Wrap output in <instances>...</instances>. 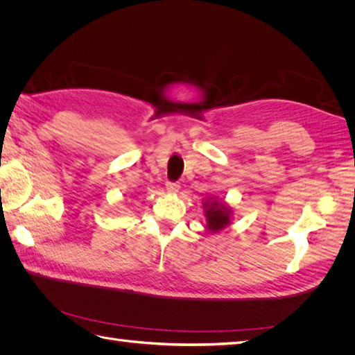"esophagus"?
Returning <instances> with one entry per match:
<instances>
[{
    "mask_svg": "<svg viewBox=\"0 0 355 355\" xmlns=\"http://www.w3.org/2000/svg\"><path fill=\"white\" fill-rule=\"evenodd\" d=\"M179 182H167L166 184V189L168 191V192H171V194H175V192H178L179 191Z\"/></svg>",
    "mask_w": 355,
    "mask_h": 355,
    "instance_id": "esophagus-1",
    "label": "esophagus"
}]
</instances>
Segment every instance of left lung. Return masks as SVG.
I'll return each instance as SVG.
<instances>
[{"mask_svg":"<svg viewBox=\"0 0 355 355\" xmlns=\"http://www.w3.org/2000/svg\"><path fill=\"white\" fill-rule=\"evenodd\" d=\"M206 218H207V228L210 231H219L227 227L230 223V213L231 210L225 206L223 202L211 201L210 204L206 202Z\"/></svg>","mask_w":355,"mask_h":355,"instance_id":"1","label":"left lung"}]
</instances>
